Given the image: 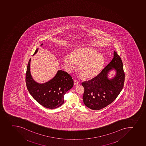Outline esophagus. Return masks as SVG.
Listing matches in <instances>:
<instances>
[{"label":"esophagus","instance_id":"obj_1","mask_svg":"<svg viewBox=\"0 0 146 146\" xmlns=\"http://www.w3.org/2000/svg\"><path fill=\"white\" fill-rule=\"evenodd\" d=\"M79 83V82L77 80H76V79H75L74 80V85H77Z\"/></svg>","mask_w":146,"mask_h":146}]
</instances>
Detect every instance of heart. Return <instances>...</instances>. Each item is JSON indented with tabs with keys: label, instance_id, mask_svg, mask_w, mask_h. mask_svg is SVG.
Listing matches in <instances>:
<instances>
[{
	"label": "heart",
	"instance_id": "obj_1",
	"mask_svg": "<svg viewBox=\"0 0 146 146\" xmlns=\"http://www.w3.org/2000/svg\"><path fill=\"white\" fill-rule=\"evenodd\" d=\"M64 66L67 72H72L79 64L78 70L84 79L96 76L104 64L103 56L93 48L80 47L64 57Z\"/></svg>",
	"mask_w": 146,
	"mask_h": 146
}]
</instances>
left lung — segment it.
<instances>
[{
    "instance_id": "obj_1",
    "label": "left lung",
    "mask_w": 146,
    "mask_h": 146,
    "mask_svg": "<svg viewBox=\"0 0 146 146\" xmlns=\"http://www.w3.org/2000/svg\"><path fill=\"white\" fill-rule=\"evenodd\" d=\"M111 69L116 71V76L108 79V73ZM125 76L121 58L114 51L111 61L98 75L82 83L84 88V104L90 109L99 110L111 104L123 88Z\"/></svg>"
}]
</instances>
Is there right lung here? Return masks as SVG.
<instances>
[{"label": "right lung", "mask_w": 146, "mask_h": 146, "mask_svg": "<svg viewBox=\"0 0 146 146\" xmlns=\"http://www.w3.org/2000/svg\"><path fill=\"white\" fill-rule=\"evenodd\" d=\"M37 51L38 49L34 55ZM30 60L31 58L28 63L26 74L27 88L30 95L45 108L53 109L60 106L64 103V95L74 86V80L71 75L66 72L58 70L55 77L49 82L44 84L37 83L30 74Z\"/></svg>", "instance_id": "right-lung-1"}]
</instances>
